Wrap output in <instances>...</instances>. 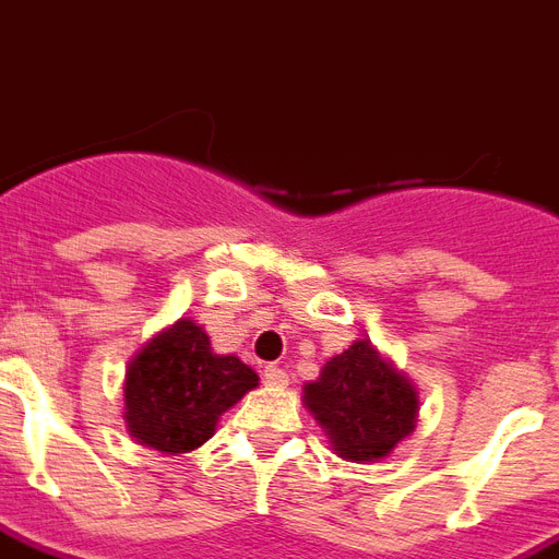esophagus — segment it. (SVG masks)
I'll list each match as a JSON object with an SVG mask.
<instances>
[{
  "mask_svg": "<svg viewBox=\"0 0 559 559\" xmlns=\"http://www.w3.org/2000/svg\"><path fill=\"white\" fill-rule=\"evenodd\" d=\"M264 382L270 384V388H287L289 384V373L284 370V367L278 365H266L264 367Z\"/></svg>",
  "mask_w": 559,
  "mask_h": 559,
  "instance_id": "esophagus-1",
  "label": "esophagus"
}]
</instances>
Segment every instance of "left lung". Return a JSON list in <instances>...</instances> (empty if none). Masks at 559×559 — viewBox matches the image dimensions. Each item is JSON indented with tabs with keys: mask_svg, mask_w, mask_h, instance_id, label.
Here are the masks:
<instances>
[{
	"mask_svg": "<svg viewBox=\"0 0 559 559\" xmlns=\"http://www.w3.org/2000/svg\"><path fill=\"white\" fill-rule=\"evenodd\" d=\"M304 407L316 416L333 451L370 465L393 453L416 430L419 393L405 370L370 338H358L304 384Z\"/></svg>",
	"mask_w": 559,
	"mask_h": 559,
	"instance_id": "8db88e82",
	"label": "left lung"
}]
</instances>
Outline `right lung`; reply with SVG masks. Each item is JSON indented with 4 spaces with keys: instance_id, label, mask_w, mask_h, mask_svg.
<instances>
[{
    "instance_id": "right-lung-1",
    "label": "right lung",
    "mask_w": 559,
    "mask_h": 559,
    "mask_svg": "<svg viewBox=\"0 0 559 559\" xmlns=\"http://www.w3.org/2000/svg\"><path fill=\"white\" fill-rule=\"evenodd\" d=\"M255 388L252 367L212 350L201 324L177 319L126 367L122 419L134 442L177 456L215 437L217 419Z\"/></svg>"
}]
</instances>
